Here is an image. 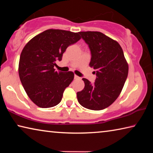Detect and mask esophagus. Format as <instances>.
<instances>
[{
	"instance_id": "obj_1",
	"label": "esophagus",
	"mask_w": 153,
	"mask_h": 153,
	"mask_svg": "<svg viewBox=\"0 0 153 153\" xmlns=\"http://www.w3.org/2000/svg\"><path fill=\"white\" fill-rule=\"evenodd\" d=\"M74 78L76 79H81V78H80L79 77H78L77 76H76V75H75V76H74Z\"/></svg>"
}]
</instances>
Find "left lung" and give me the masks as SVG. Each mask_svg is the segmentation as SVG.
<instances>
[{
  "instance_id": "obj_1",
  "label": "left lung",
  "mask_w": 153,
  "mask_h": 153,
  "mask_svg": "<svg viewBox=\"0 0 153 153\" xmlns=\"http://www.w3.org/2000/svg\"><path fill=\"white\" fill-rule=\"evenodd\" d=\"M91 51L90 67L95 69L94 84L83 78L84 88L77 92L82 107L90 110L104 109L120 96L128 74V64L117 41L99 32H79Z\"/></svg>"
}]
</instances>
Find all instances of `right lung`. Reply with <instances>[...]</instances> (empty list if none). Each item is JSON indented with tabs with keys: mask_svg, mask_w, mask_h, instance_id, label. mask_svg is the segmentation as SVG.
I'll list each match as a JSON object with an SVG mask.
<instances>
[{
	"mask_svg": "<svg viewBox=\"0 0 153 153\" xmlns=\"http://www.w3.org/2000/svg\"><path fill=\"white\" fill-rule=\"evenodd\" d=\"M80 39L79 32L49 29L34 36L23 48L19 78L27 96L38 107H53L61 102L74 74L56 71L54 67L67 48Z\"/></svg>",
	"mask_w": 153,
	"mask_h": 153,
	"instance_id": "add662e5",
	"label": "right lung"
}]
</instances>
